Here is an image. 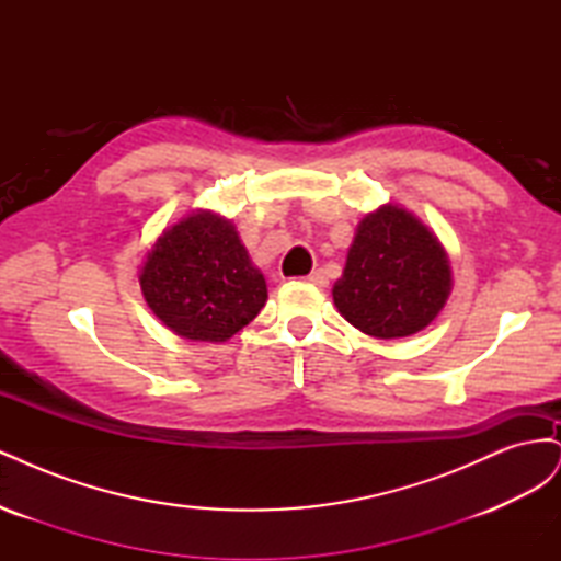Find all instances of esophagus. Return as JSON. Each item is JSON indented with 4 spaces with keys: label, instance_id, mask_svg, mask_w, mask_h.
<instances>
[{
    "label": "esophagus",
    "instance_id": "obj_1",
    "mask_svg": "<svg viewBox=\"0 0 561 561\" xmlns=\"http://www.w3.org/2000/svg\"><path fill=\"white\" fill-rule=\"evenodd\" d=\"M307 280L318 285V287H325L328 285V278H325V274H322V271H311V274L307 276Z\"/></svg>",
    "mask_w": 561,
    "mask_h": 561
}]
</instances>
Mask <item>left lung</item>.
I'll list each match as a JSON object with an SVG mask.
<instances>
[{"instance_id": "8db88e82", "label": "left lung", "mask_w": 561, "mask_h": 561, "mask_svg": "<svg viewBox=\"0 0 561 561\" xmlns=\"http://www.w3.org/2000/svg\"><path fill=\"white\" fill-rule=\"evenodd\" d=\"M451 285L449 254L437 236L407 208L383 203L355 227L332 299L353 328L400 339L431 325Z\"/></svg>"}]
</instances>
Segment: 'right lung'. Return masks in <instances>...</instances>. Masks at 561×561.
I'll list each match as a JSON object with an SVG mask.
<instances>
[{
	"mask_svg": "<svg viewBox=\"0 0 561 561\" xmlns=\"http://www.w3.org/2000/svg\"><path fill=\"white\" fill-rule=\"evenodd\" d=\"M138 278L147 307L190 342H227L268 297L239 231L213 210H192L163 229Z\"/></svg>",
	"mask_w": 561,
	"mask_h": 561,
	"instance_id": "obj_1",
	"label": "right lung"
}]
</instances>
